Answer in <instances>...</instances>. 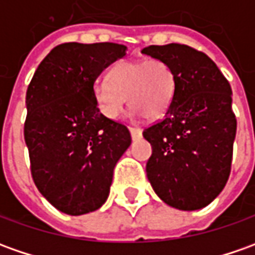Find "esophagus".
<instances>
[{
  "instance_id": "1",
  "label": "esophagus",
  "mask_w": 255,
  "mask_h": 255,
  "mask_svg": "<svg viewBox=\"0 0 255 255\" xmlns=\"http://www.w3.org/2000/svg\"><path fill=\"white\" fill-rule=\"evenodd\" d=\"M129 132H131V136H132V139H139V138L142 136V129H141V128L131 127V128H129Z\"/></svg>"
}]
</instances>
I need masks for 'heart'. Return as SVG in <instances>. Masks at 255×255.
<instances>
[{
	"label": "heart",
	"mask_w": 255,
	"mask_h": 255,
	"mask_svg": "<svg viewBox=\"0 0 255 255\" xmlns=\"http://www.w3.org/2000/svg\"><path fill=\"white\" fill-rule=\"evenodd\" d=\"M109 81L95 82L93 98L100 113L110 120L120 117L127 98L135 113L157 119L169 109L176 92L174 71L160 60L119 62Z\"/></svg>",
	"instance_id": "heart-1"
}]
</instances>
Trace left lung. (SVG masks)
I'll use <instances>...</instances> for the list:
<instances>
[{
  "label": "left lung",
  "instance_id": "8db88e82",
  "mask_svg": "<svg viewBox=\"0 0 255 255\" xmlns=\"http://www.w3.org/2000/svg\"><path fill=\"white\" fill-rule=\"evenodd\" d=\"M142 53L167 62L176 92L162 121L143 131L152 146L146 176L157 197L180 211L207 207L229 178L236 117L228 79L207 54L186 44Z\"/></svg>",
  "mask_w": 255,
  "mask_h": 255
}]
</instances>
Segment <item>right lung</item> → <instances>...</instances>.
Here are the masks:
<instances>
[{"label": "right lung", "mask_w": 255, "mask_h": 255, "mask_svg": "<svg viewBox=\"0 0 255 255\" xmlns=\"http://www.w3.org/2000/svg\"><path fill=\"white\" fill-rule=\"evenodd\" d=\"M116 43H65L40 62L26 92L25 142L32 177L46 200L78 216L102 207L131 145L128 128L100 113L93 85L126 55Z\"/></svg>", "instance_id": "right-lung-1"}]
</instances>
